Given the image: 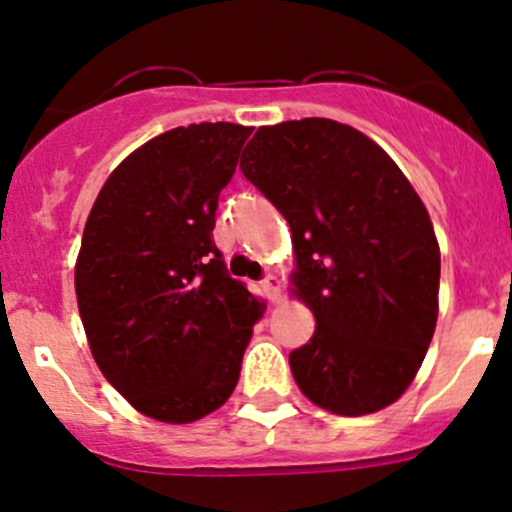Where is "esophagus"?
I'll use <instances>...</instances> for the list:
<instances>
[{
	"instance_id": "1",
	"label": "esophagus",
	"mask_w": 512,
	"mask_h": 512,
	"mask_svg": "<svg viewBox=\"0 0 512 512\" xmlns=\"http://www.w3.org/2000/svg\"><path fill=\"white\" fill-rule=\"evenodd\" d=\"M262 292H265V297L272 301H279V297H282V282H279L274 274H267L265 279H262Z\"/></svg>"
}]
</instances>
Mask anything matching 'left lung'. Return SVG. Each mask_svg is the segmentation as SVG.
I'll list each match as a JSON object with an SVG mask.
<instances>
[{
  "label": "left lung",
  "instance_id": "1",
  "mask_svg": "<svg viewBox=\"0 0 512 512\" xmlns=\"http://www.w3.org/2000/svg\"><path fill=\"white\" fill-rule=\"evenodd\" d=\"M240 171L292 230V294L316 319L289 353L299 390L341 417L412 385L439 316L441 255L422 198L383 147L326 117L260 127Z\"/></svg>",
  "mask_w": 512,
  "mask_h": 512
}]
</instances>
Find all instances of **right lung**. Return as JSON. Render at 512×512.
<instances>
[{
	"label": "right lung",
	"instance_id": "1",
	"mask_svg": "<svg viewBox=\"0 0 512 512\" xmlns=\"http://www.w3.org/2000/svg\"><path fill=\"white\" fill-rule=\"evenodd\" d=\"M252 127L201 122L149 139L107 176L75 260L90 353L137 412L188 424L228 402L265 301L213 245L218 196Z\"/></svg>",
	"mask_w": 512,
	"mask_h": 512
}]
</instances>
